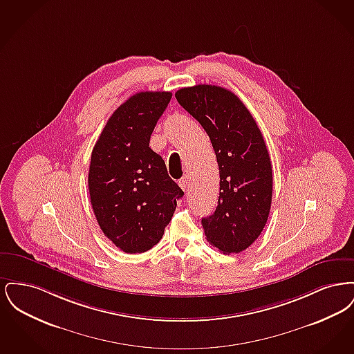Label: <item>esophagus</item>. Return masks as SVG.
I'll use <instances>...</instances> for the list:
<instances>
[{
  "instance_id": "obj_1",
  "label": "esophagus",
  "mask_w": 354,
  "mask_h": 354,
  "mask_svg": "<svg viewBox=\"0 0 354 354\" xmlns=\"http://www.w3.org/2000/svg\"><path fill=\"white\" fill-rule=\"evenodd\" d=\"M179 185H180V188H182L183 191H187V189H188V178L183 176V178L179 180Z\"/></svg>"
}]
</instances>
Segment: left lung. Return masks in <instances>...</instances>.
Segmentation results:
<instances>
[{"instance_id": "left-lung-1", "label": "left lung", "mask_w": 354, "mask_h": 354, "mask_svg": "<svg viewBox=\"0 0 354 354\" xmlns=\"http://www.w3.org/2000/svg\"><path fill=\"white\" fill-rule=\"evenodd\" d=\"M175 98L202 124L219 165L218 207L202 219L205 237L221 252H241L270 215L273 175L263 134L244 103L224 87H183Z\"/></svg>"}]
</instances>
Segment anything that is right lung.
Segmentation results:
<instances>
[{
	"mask_svg": "<svg viewBox=\"0 0 354 354\" xmlns=\"http://www.w3.org/2000/svg\"><path fill=\"white\" fill-rule=\"evenodd\" d=\"M169 91H140L109 118L93 152L88 192L107 239L126 253L151 250L185 195L150 138L169 106Z\"/></svg>",
	"mask_w": 354,
	"mask_h": 354,
	"instance_id": "obj_1",
	"label": "right lung"
}]
</instances>
